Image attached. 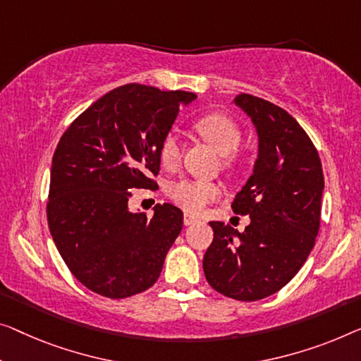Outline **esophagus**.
<instances>
[{
    "label": "esophagus",
    "mask_w": 361,
    "mask_h": 361,
    "mask_svg": "<svg viewBox=\"0 0 361 361\" xmlns=\"http://www.w3.org/2000/svg\"><path fill=\"white\" fill-rule=\"evenodd\" d=\"M183 222H185L186 227H190V225H192V224H197L199 219L195 217V215H191V214H185V215H183Z\"/></svg>",
    "instance_id": "1"
}]
</instances>
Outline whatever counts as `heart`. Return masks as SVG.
Returning <instances> with one entry per match:
<instances>
[{
	"mask_svg": "<svg viewBox=\"0 0 361 361\" xmlns=\"http://www.w3.org/2000/svg\"><path fill=\"white\" fill-rule=\"evenodd\" d=\"M195 129L217 150L225 155L224 162L227 166L232 164V155L240 146L241 133L236 123L222 113H209L199 118L195 123ZM180 144L175 134H166L159 146V160L164 169L173 170L180 164ZM222 186L214 181L180 180L170 188V197L188 212L199 214L207 204L222 196Z\"/></svg>",
	"mask_w": 361,
	"mask_h": 361,
	"instance_id": "heart-1",
	"label": "heart"
}]
</instances>
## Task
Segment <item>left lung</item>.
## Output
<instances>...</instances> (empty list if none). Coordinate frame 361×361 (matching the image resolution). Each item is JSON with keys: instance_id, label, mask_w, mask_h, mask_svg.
Masks as SVG:
<instances>
[{"instance_id": "obj_1", "label": "left lung", "mask_w": 361, "mask_h": 361, "mask_svg": "<svg viewBox=\"0 0 361 361\" xmlns=\"http://www.w3.org/2000/svg\"><path fill=\"white\" fill-rule=\"evenodd\" d=\"M233 104L257 133L252 175L232 202L235 214L250 215V225L238 232L209 222L214 240L202 267L219 293L256 301L285 287L308 259L319 230L324 176L318 150L292 115L250 94Z\"/></svg>"}]
</instances>
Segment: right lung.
<instances>
[{
  "label": "right lung",
  "mask_w": 361,
  "mask_h": 361,
  "mask_svg": "<svg viewBox=\"0 0 361 361\" xmlns=\"http://www.w3.org/2000/svg\"><path fill=\"white\" fill-rule=\"evenodd\" d=\"M196 95L141 84L110 90L71 123L51 160L47 219L69 271L92 292L128 298L157 282L183 227L173 204L131 212L133 188H154L159 146Z\"/></svg>",
  "instance_id": "1"
}]
</instances>
